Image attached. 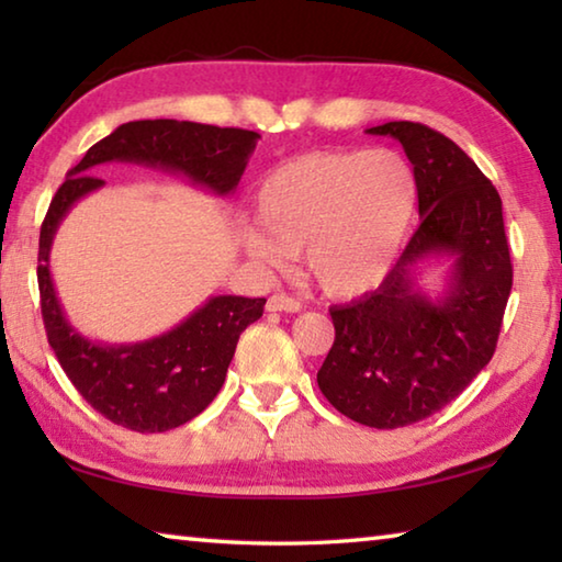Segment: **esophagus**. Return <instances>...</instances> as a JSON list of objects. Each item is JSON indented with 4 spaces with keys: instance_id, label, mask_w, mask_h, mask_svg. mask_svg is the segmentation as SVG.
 I'll use <instances>...</instances> for the list:
<instances>
[{
    "instance_id": "34e87169",
    "label": "esophagus",
    "mask_w": 562,
    "mask_h": 562,
    "mask_svg": "<svg viewBox=\"0 0 562 562\" xmlns=\"http://www.w3.org/2000/svg\"><path fill=\"white\" fill-rule=\"evenodd\" d=\"M302 304L284 292H274L268 300V312H300Z\"/></svg>"
}]
</instances>
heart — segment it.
<instances>
[{"label": "heart", "instance_id": "1", "mask_svg": "<svg viewBox=\"0 0 562 562\" xmlns=\"http://www.w3.org/2000/svg\"><path fill=\"white\" fill-rule=\"evenodd\" d=\"M418 180L392 148L317 150L270 170L255 190L245 250L268 268L302 252L329 297H359L392 272L412 233Z\"/></svg>", "mask_w": 562, "mask_h": 562}]
</instances>
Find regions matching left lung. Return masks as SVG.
I'll list each match as a JSON object with an SVG mask.
<instances>
[{"label": "left lung", "mask_w": 562, "mask_h": 562, "mask_svg": "<svg viewBox=\"0 0 562 562\" xmlns=\"http://www.w3.org/2000/svg\"><path fill=\"white\" fill-rule=\"evenodd\" d=\"M404 146L418 180L422 225L374 292L331 307L335 345L317 372L327 402L351 422L398 429L451 404L496 351L513 265L498 190L463 150L424 123L367 128ZM451 257L434 301L415 268Z\"/></svg>", "instance_id": "1"}]
</instances>
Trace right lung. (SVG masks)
<instances>
[{
	"mask_svg": "<svg viewBox=\"0 0 562 562\" xmlns=\"http://www.w3.org/2000/svg\"><path fill=\"white\" fill-rule=\"evenodd\" d=\"M258 138L255 131L193 121L123 123L87 150L52 198L36 268L46 337L76 392L109 422L138 434H160L195 418L221 392L237 339L262 317L265 297L217 294L166 335L136 345H99L71 327L56 297L49 272L56 227L74 203L103 186L101 178L89 173L93 166L111 160L144 164L186 176L215 195H231Z\"/></svg>",
	"mask_w": 562,
	"mask_h": 562,
	"instance_id": "1",
	"label": "right lung"
}]
</instances>
